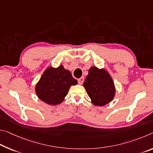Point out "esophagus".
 Listing matches in <instances>:
<instances>
[{"instance_id":"1","label":"esophagus","mask_w":153,"mask_h":153,"mask_svg":"<svg viewBox=\"0 0 153 153\" xmlns=\"http://www.w3.org/2000/svg\"><path fill=\"white\" fill-rule=\"evenodd\" d=\"M77 81H78L79 84H82V83L84 82V77H80V78L78 79V80H77Z\"/></svg>"}]
</instances>
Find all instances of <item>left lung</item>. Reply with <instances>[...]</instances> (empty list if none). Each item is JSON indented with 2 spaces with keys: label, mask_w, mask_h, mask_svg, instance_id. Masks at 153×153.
<instances>
[{
  "label": "left lung",
  "mask_w": 153,
  "mask_h": 153,
  "mask_svg": "<svg viewBox=\"0 0 153 153\" xmlns=\"http://www.w3.org/2000/svg\"><path fill=\"white\" fill-rule=\"evenodd\" d=\"M91 103L96 106H103L111 102L116 94L114 83L107 70L95 66L88 70L83 83Z\"/></svg>",
  "instance_id": "1"
}]
</instances>
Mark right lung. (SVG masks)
Returning <instances> with one entry per match:
<instances>
[{
	"instance_id": "add662e5",
	"label": "right lung",
	"mask_w": 153,
	"mask_h": 153,
	"mask_svg": "<svg viewBox=\"0 0 153 153\" xmlns=\"http://www.w3.org/2000/svg\"><path fill=\"white\" fill-rule=\"evenodd\" d=\"M77 84L69 70L63 65L48 67L35 85V93L41 101L50 105H56L64 101L71 86Z\"/></svg>"
}]
</instances>
